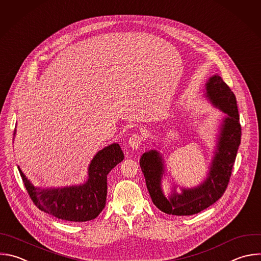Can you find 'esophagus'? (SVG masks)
<instances>
[{
    "instance_id": "34e87169",
    "label": "esophagus",
    "mask_w": 261,
    "mask_h": 261,
    "mask_svg": "<svg viewBox=\"0 0 261 261\" xmlns=\"http://www.w3.org/2000/svg\"><path fill=\"white\" fill-rule=\"evenodd\" d=\"M143 140H144V139H143V136H142L141 134H139V133H134V134H132V135L130 136L128 144H129V146L132 147L133 149H137V148H139V146L141 145V143H142Z\"/></svg>"
}]
</instances>
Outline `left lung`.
Listing matches in <instances>:
<instances>
[{"label": "left lung", "instance_id": "8db88e82", "mask_svg": "<svg viewBox=\"0 0 261 261\" xmlns=\"http://www.w3.org/2000/svg\"><path fill=\"white\" fill-rule=\"evenodd\" d=\"M206 90L210 101L227 115L223 120L217 150L207 179L196 189H185L180 195L174 192L167 199L161 188L164 173L162 155L156 150H150L144 152L139 162L152 203L167 214L188 216L207 209L222 197L229 182L242 135L237 99L219 75L210 77Z\"/></svg>", "mask_w": 261, "mask_h": 261}]
</instances>
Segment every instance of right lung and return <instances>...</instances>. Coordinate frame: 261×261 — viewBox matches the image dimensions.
Returning <instances> with one entry per match:
<instances>
[{"label": "right lung", "instance_id": "obj_1", "mask_svg": "<svg viewBox=\"0 0 261 261\" xmlns=\"http://www.w3.org/2000/svg\"><path fill=\"white\" fill-rule=\"evenodd\" d=\"M15 134V133H14ZM124 160L118 143L99 150L91 161L88 180L77 187L42 190L34 187L18 168L24 187L34 204L58 219L84 222L96 218L107 201V178L110 171Z\"/></svg>", "mask_w": 261, "mask_h": 261}]
</instances>
